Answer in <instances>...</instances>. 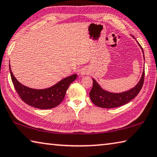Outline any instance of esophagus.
<instances>
[{"label": "esophagus", "mask_w": 157, "mask_h": 157, "mask_svg": "<svg viewBox=\"0 0 157 157\" xmlns=\"http://www.w3.org/2000/svg\"><path fill=\"white\" fill-rule=\"evenodd\" d=\"M89 73V71L86 70V68H82L81 70H79V74L81 75H87Z\"/></svg>", "instance_id": "34e87169"}]
</instances>
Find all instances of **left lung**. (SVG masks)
<instances>
[{
	"label": "left lung",
	"mask_w": 157,
	"mask_h": 157,
	"mask_svg": "<svg viewBox=\"0 0 157 157\" xmlns=\"http://www.w3.org/2000/svg\"><path fill=\"white\" fill-rule=\"evenodd\" d=\"M137 43L142 50L143 58L145 59L144 52L142 47L140 46L139 42ZM144 70L145 68H143L142 75L136 86L127 91L120 93H113L105 90L100 86V84L95 80V79L93 78V87L91 91L89 92V96L92 102L98 107L107 109L121 107L128 103L136 96L142 88L143 82H144Z\"/></svg>",
	"instance_id": "1"
}]
</instances>
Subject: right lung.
<instances>
[{
	"mask_svg": "<svg viewBox=\"0 0 157 157\" xmlns=\"http://www.w3.org/2000/svg\"><path fill=\"white\" fill-rule=\"evenodd\" d=\"M9 67L13 84L21 100L26 104L41 109H48L59 105L64 98L69 85L77 78V75L74 74L61 79L48 88L36 89L20 83L13 74L10 63Z\"/></svg>",
	"mask_w": 157,
	"mask_h": 157,
	"instance_id": "add662e5",
	"label": "right lung"
}]
</instances>
